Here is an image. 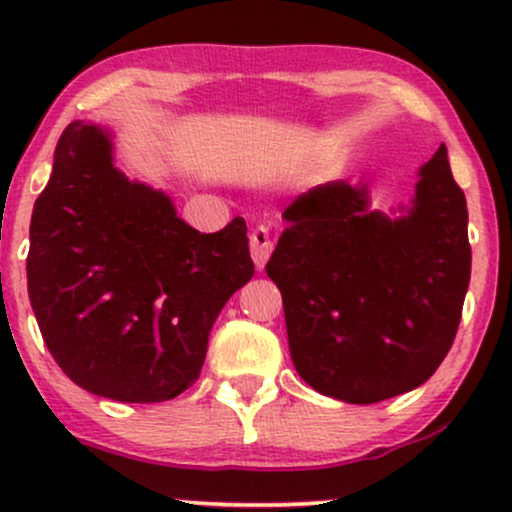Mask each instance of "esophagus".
I'll return each instance as SVG.
<instances>
[{"label":"esophagus","mask_w":512,"mask_h":512,"mask_svg":"<svg viewBox=\"0 0 512 512\" xmlns=\"http://www.w3.org/2000/svg\"><path fill=\"white\" fill-rule=\"evenodd\" d=\"M249 244H251V258H254L256 268L263 270V266H266L270 258V251H273V239H270L268 227L266 225L254 227V230H251Z\"/></svg>","instance_id":"1"}]
</instances>
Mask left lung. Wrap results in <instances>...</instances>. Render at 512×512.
Wrapping results in <instances>:
<instances>
[{"instance_id": "8db88e82", "label": "left lung", "mask_w": 512, "mask_h": 512, "mask_svg": "<svg viewBox=\"0 0 512 512\" xmlns=\"http://www.w3.org/2000/svg\"><path fill=\"white\" fill-rule=\"evenodd\" d=\"M419 177L398 220L342 179L282 213L266 273L282 294L294 369L321 395L395 398L429 381L453 345L472 270L467 201L446 146Z\"/></svg>"}]
</instances>
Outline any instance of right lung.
<instances>
[{
    "instance_id": "1",
    "label": "right lung",
    "mask_w": 512,
    "mask_h": 512,
    "mask_svg": "<svg viewBox=\"0 0 512 512\" xmlns=\"http://www.w3.org/2000/svg\"><path fill=\"white\" fill-rule=\"evenodd\" d=\"M26 273L42 340L76 386L165 402L201 374L210 328L254 261L244 218L201 234L112 165L105 129L71 122L35 201Z\"/></svg>"
}]
</instances>
